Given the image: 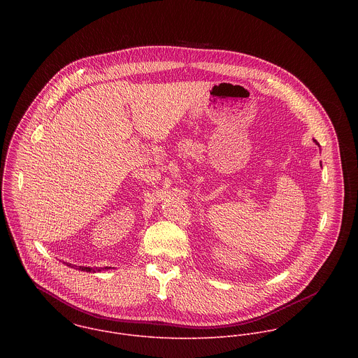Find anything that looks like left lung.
I'll return each mask as SVG.
<instances>
[{
    "label": "left lung",
    "mask_w": 358,
    "mask_h": 358,
    "mask_svg": "<svg viewBox=\"0 0 358 358\" xmlns=\"http://www.w3.org/2000/svg\"><path fill=\"white\" fill-rule=\"evenodd\" d=\"M315 143H317V142H315Z\"/></svg>",
    "instance_id": "1"
}]
</instances>
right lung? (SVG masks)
Returning a JSON list of instances; mask_svg holds the SVG:
<instances>
[{
  "label": "right lung",
  "mask_w": 358,
  "mask_h": 358,
  "mask_svg": "<svg viewBox=\"0 0 358 358\" xmlns=\"http://www.w3.org/2000/svg\"><path fill=\"white\" fill-rule=\"evenodd\" d=\"M64 264L73 267V268H77V270H81V271H87V273H96V271H102V270H108L110 267H90V266H76V264H71V263H66Z\"/></svg>",
  "instance_id": "right-lung-1"
}]
</instances>
